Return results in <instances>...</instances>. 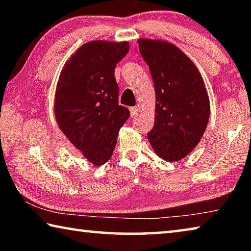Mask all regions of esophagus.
<instances>
[{
  "label": "esophagus",
  "mask_w": 251,
  "mask_h": 251,
  "mask_svg": "<svg viewBox=\"0 0 251 251\" xmlns=\"http://www.w3.org/2000/svg\"><path fill=\"white\" fill-rule=\"evenodd\" d=\"M129 112H130L131 117H135V116H137L138 114H139V109H138L137 106H134V107H130L129 108Z\"/></svg>",
  "instance_id": "esophagus-1"
}]
</instances>
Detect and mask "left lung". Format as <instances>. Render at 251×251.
I'll list each match as a JSON object with an SVG mask.
<instances>
[{
  "label": "left lung",
  "mask_w": 251,
  "mask_h": 251,
  "mask_svg": "<svg viewBox=\"0 0 251 251\" xmlns=\"http://www.w3.org/2000/svg\"><path fill=\"white\" fill-rule=\"evenodd\" d=\"M156 92V115L147 134L152 150L167 161L184 158L198 145L209 120L210 106L197 67L177 46L138 40Z\"/></svg>",
  "instance_id": "8db88e82"
}]
</instances>
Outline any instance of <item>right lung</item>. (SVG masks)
Returning a JSON list of instances; mask_svg holds the SVG:
<instances>
[{
    "label": "right lung",
    "mask_w": 251,
    "mask_h": 251,
    "mask_svg": "<svg viewBox=\"0 0 251 251\" xmlns=\"http://www.w3.org/2000/svg\"><path fill=\"white\" fill-rule=\"evenodd\" d=\"M128 42L92 41L65 63L55 93L59 128L92 164L103 165L113 155L129 110L118 104L115 67L128 53Z\"/></svg>",
    "instance_id": "add662e5"
}]
</instances>
